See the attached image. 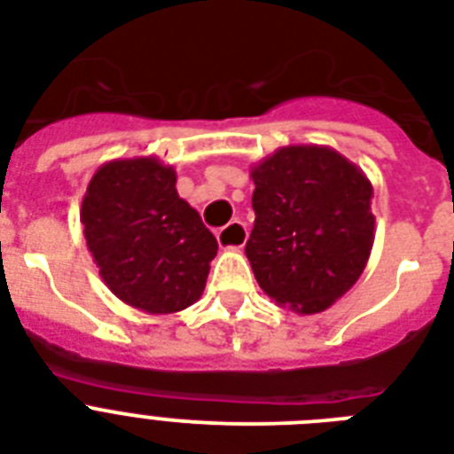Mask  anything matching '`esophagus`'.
<instances>
[{
	"mask_svg": "<svg viewBox=\"0 0 454 454\" xmlns=\"http://www.w3.org/2000/svg\"><path fill=\"white\" fill-rule=\"evenodd\" d=\"M216 240L223 249H240L247 242V228L242 221H231L216 233Z\"/></svg>",
	"mask_w": 454,
	"mask_h": 454,
	"instance_id": "1",
	"label": "esophagus"
}]
</instances>
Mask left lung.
Masks as SVG:
<instances>
[{"label": "left lung", "mask_w": 454, "mask_h": 454, "mask_svg": "<svg viewBox=\"0 0 454 454\" xmlns=\"http://www.w3.org/2000/svg\"><path fill=\"white\" fill-rule=\"evenodd\" d=\"M247 259L259 287L310 316L363 276L374 242L372 184L330 145H285L254 164Z\"/></svg>", "instance_id": "obj_1"}]
</instances>
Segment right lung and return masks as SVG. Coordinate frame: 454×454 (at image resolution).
I'll return each instance as SVG.
<instances>
[{
	"label": "right lung",
	"instance_id": "1",
	"mask_svg": "<svg viewBox=\"0 0 454 454\" xmlns=\"http://www.w3.org/2000/svg\"><path fill=\"white\" fill-rule=\"evenodd\" d=\"M82 231L108 290L134 309L167 316L205 292L216 238L176 192V171L155 155L110 160L91 176Z\"/></svg>",
	"mask_w": 454,
	"mask_h": 454
}]
</instances>
